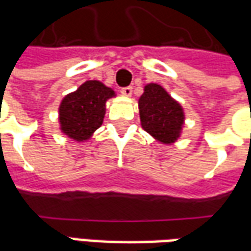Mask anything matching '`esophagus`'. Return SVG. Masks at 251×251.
I'll return each instance as SVG.
<instances>
[{
    "label": "esophagus",
    "mask_w": 251,
    "mask_h": 251,
    "mask_svg": "<svg viewBox=\"0 0 251 251\" xmlns=\"http://www.w3.org/2000/svg\"><path fill=\"white\" fill-rule=\"evenodd\" d=\"M131 93H133V87L131 86H127V87H124L121 90V94L125 95V97H130Z\"/></svg>",
    "instance_id": "esophagus-1"
}]
</instances>
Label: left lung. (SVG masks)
Masks as SVG:
<instances>
[{
    "mask_svg": "<svg viewBox=\"0 0 251 251\" xmlns=\"http://www.w3.org/2000/svg\"><path fill=\"white\" fill-rule=\"evenodd\" d=\"M138 109L144 130L157 141L172 144L179 138L184 125V111L160 84L149 83L144 87Z\"/></svg>",
    "mask_w": 251,
    "mask_h": 251,
    "instance_id": "1",
    "label": "left lung"
}]
</instances>
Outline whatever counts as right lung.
<instances>
[{
  "instance_id": "right-lung-1",
  "label": "right lung",
  "mask_w": 251,
  "mask_h": 251,
  "mask_svg": "<svg viewBox=\"0 0 251 251\" xmlns=\"http://www.w3.org/2000/svg\"><path fill=\"white\" fill-rule=\"evenodd\" d=\"M115 93L98 80H87L68 94L59 107L60 130L75 141H86L102 125L106 100Z\"/></svg>"
}]
</instances>
